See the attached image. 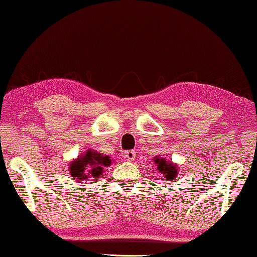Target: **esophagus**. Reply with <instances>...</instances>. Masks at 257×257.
Segmentation results:
<instances>
[{
    "label": "esophagus",
    "mask_w": 257,
    "mask_h": 257,
    "mask_svg": "<svg viewBox=\"0 0 257 257\" xmlns=\"http://www.w3.org/2000/svg\"><path fill=\"white\" fill-rule=\"evenodd\" d=\"M124 155H125L126 160H128V161H133V160H136V158H137L136 151H132V150L131 151H126Z\"/></svg>",
    "instance_id": "obj_1"
}]
</instances>
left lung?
<instances>
[{"label": "left lung", "instance_id": "left-lung-1", "mask_svg": "<svg viewBox=\"0 0 257 257\" xmlns=\"http://www.w3.org/2000/svg\"><path fill=\"white\" fill-rule=\"evenodd\" d=\"M154 161L156 165H158V169L160 170V173H162L166 176V180L172 181L176 177L177 175L176 167L172 165V163H167L165 159H159V158H155Z\"/></svg>", "mask_w": 257, "mask_h": 257}]
</instances>
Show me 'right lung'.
<instances>
[{
    "label": "right lung",
    "instance_id": "add662e5",
    "mask_svg": "<svg viewBox=\"0 0 257 257\" xmlns=\"http://www.w3.org/2000/svg\"><path fill=\"white\" fill-rule=\"evenodd\" d=\"M111 160L107 155L96 153L94 151L85 152L76 161L69 165V172L77 181H88L89 178L98 177L103 173V167L110 166Z\"/></svg>",
    "mask_w": 257,
    "mask_h": 257
}]
</instances>
